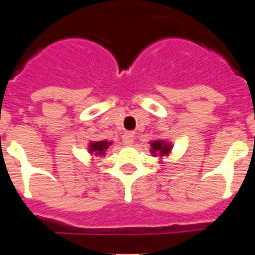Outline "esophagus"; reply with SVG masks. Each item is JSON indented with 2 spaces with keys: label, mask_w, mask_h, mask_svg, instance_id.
<instances>
[{
  "label": "esophagus",
  "mask_w": 255,
  "mask_h": 255,
  "mask_svg": "<svg viewBox=\"0 0 255 255\" xmlns=\"http://www.w3.org/2000/svg\"><path fill=\"white\" fill-rule=\"evenodd\" d=\"M123 141L125 145H131L134 143V136H132L131 132H126L123 135Z\"/></svg>",
  "instance_id": "obj_1"
}]
</instances>
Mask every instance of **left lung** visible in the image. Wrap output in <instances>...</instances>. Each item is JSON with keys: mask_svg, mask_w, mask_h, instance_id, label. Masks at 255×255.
<instances>
[{"mask_svg": "<svg viewBox=\"0 0 255 255\" xmlns=\"http://www.w3.org/2000/svg\"><path fill=\"white\" fill-rule=\"evenodd\" d=\"M150 152H152L153 155L159 154V157H163V155H167L171 150V144L166 143L163 140H154L150 144Z\"/></svg>", "mask_w": 255, "mask_h": 255, "instance_id": "left-lung-1", "label": "left lung"}]
</instances>
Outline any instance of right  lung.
Listing matches in <instances>:
<instances>
[{"label":"right lung","mask_w":255,"mask_h":255,"mask_svg":"<svg viewBox=\"0 0 255 255\" xmlns=\"http://www.w3.org/2000/svg\"><path fill=\"white\" fill-rule=\"evenodd\" d=\"M111 145V141L101 140V141H92L89 144V152L93 153L94 155H105L106 150Z\"/></svg>","instance_id":"right-lung-1"}]
</instances>
